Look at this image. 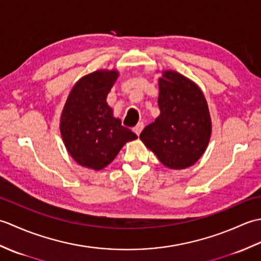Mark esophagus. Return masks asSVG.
I'll list each match as a JSON object with an SVG mask.
<instances>
[{
    "label": "esophagus",
    "mask_w": 261,
    "mask_h": 261,
    "mask_svg": "<svg viewBox=\"0 0 261 261\" xmlns=\"http://www.w3.org/2000/svg\"><path fill=\"white\" fill-rule=\"evenodd\" d=\"M143 127H145V124H143V123H139V124L136 125V126L134 127V132H135V134H136L137 136H139V135L141 134V131L143 130Z\"/></svg>",
    "instance_id": "obj_1"
}]
</instances>
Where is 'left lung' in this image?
I'll list each match as a JSON object with an SVG mask.
<instances>
[{
    "instance_id": "1",
    "label": "left lung",
    "mask_w": 261,
    "mask_h": 261,
    "mask_svg": "<svg viewBox=\"0 0 261 261\" xmlns=\"http://www.w3.org/2000/svg\"><path fill=\"white\" fill-rule=\"evenodd\" d=\"M158 80L160 114L140 135L145 146L170 169L191 167L203 156L212 134L208 105L201 88L175 70Z\"/></svg>"
}]
</instances>
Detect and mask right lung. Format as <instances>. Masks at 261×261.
Instances as JSON below:
<instances>
[{"instance_id":"1","label":"right lung","mask_w":261,"mask_h":261,"mask_svg":"<svg viewBox=\"0 0 261 261\" xmlns=\"http://www.w3.org/2000/svg\"><path fill=\"white\" fill-rule=\"evenodd\" d=\"M119 77L116 69L83 76L71 88L60 115V135L70 157L93 170L107 167L137 135L114 118L107 96Z\"/></svg>"}]
</instances>
